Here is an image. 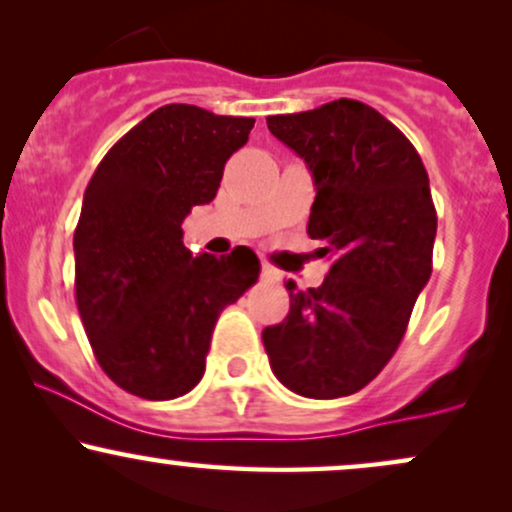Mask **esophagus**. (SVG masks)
<instances>
[{
	"label": "esophagus",
	"instance_id": "34e87169",
	"mask_svg": "<svg viewBox=\"0 0 512 512\" xmlns=\"http://www.w3.org/2000/svg\"><path fill=\"white\" fill-rule=\"evenodd\" d=\"M262 279H267V281H281V274L276 272V269H274L269 262H262Z\"/></svg>",
	"mask_w": 512,
	"mask_h": 512
}]
</instances>
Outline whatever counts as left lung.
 I'll use <instances>...</instances> for the list:
<instances>
[{
    "instance_id": "left-lung-1",
    "label": "left lung",
    "mask_w": 512,
    "mask_h": 512,
    "mask_svg": "<svg viewBox=\"0 0 512 512\" xmlns=\"http://www.w3.org/2000/svg\"><path fill=\"white\" fill-rule=\"evenodd\" d=\"M305 159L317 186L307 236L331 255L319 288L298 291L281 324L262 331L276 379L305 398H341L391 360L432 276L436 209L412 143L365 102L341 100L267 116Z\"/></svg>"
}]
</instances>
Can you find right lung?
I'll use <instances>...</instances> for the list:
<instances>
[{
    "label": "right lung",
    "mask_w": 512,
    "mask_h": 512,
    "mask_svg": "<svg viewBox=\"0 0 512 512\" xmlns=\"http://www.w3.org/2000/svg\"><path fill=\"white\" fill-rule=\"evenodd\" d=\"M255 119L164 104L104 155L73 233L76 305L97 362L123 391L171 400L205 374L214 324L260 276L250 248L193 257L183 219L217 195Z\"/></svg>",
    "instance_id": "obj_1"
}]
</instances>
